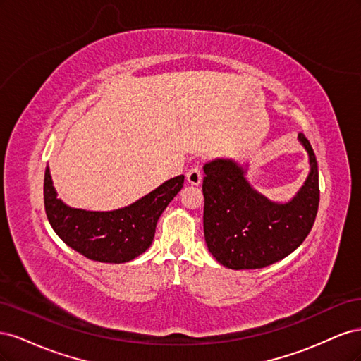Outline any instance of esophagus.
Instances as JSON below:
<instances>
[{"instance_id":"obj_1","label":"esophagus","mask_w":361,"mask_h":361,"mask_svg":"<svg viewBox=\"0 0 361 361\" xmlns=\"http://www.w3.org/2000/svg\"><path fill=\"white\" fill-rule=\"evenodd\" d=\"M187 180H188V183L195 185V187H197V185L202 183V173H200L199 166H194V167H191V169L188 170V173H187Z\"/></svg>"}]
</instances>
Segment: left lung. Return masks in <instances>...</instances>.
Segmentation results:
<instances>
[{
	"label": "left lung",
	"mask_w": 361,
	"mask_h": 361,
	"mask_svg": "<svg viewBox=\"0 0 361 361\" xmlns=\"http://www.w3.org/2000/svg\"><path fill=\"white\" fill-rule=\"evenodd\" d=\"M310 171L289 202L253 188L247 169L231 158L203 166V228L211 255L226 268L257 269L289 256L310 233L319 206V173L309 140L298 134Z\"/></svg>",
	"instance_id": "8db88e82"
}]
</instances>
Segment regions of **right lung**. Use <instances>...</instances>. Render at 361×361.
<instances>
[{"instance_id": "obj_1", "label": "right lung", "mask_w": 361, "mask_h": 361, "mask_svg": "<svg viewBox=\"0 0 361 361\" xmlns=\"http://www.w3.org/2000/svg\"><path fill=\"white\" fill-rule=\"evenodd\" d=\"M183 174L169 179L120 209L85 211L71 207L57 197L47 167L43 199L48 221L64 244L87 259L125 264L152 245L159 216L183 187Z\"/></svg>"}]
</instances>
